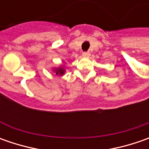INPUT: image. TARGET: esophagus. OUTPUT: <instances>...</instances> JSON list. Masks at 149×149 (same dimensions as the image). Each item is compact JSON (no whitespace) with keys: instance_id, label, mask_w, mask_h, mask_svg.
<instances>
[{"instance_id":"obj_1","label":"esophagus","mask_w":149,"mask_h":149,"mask_svg":"<svg viewBox=\"0 0 149 149\" xmlns=\"http://www.w3.org/2000/svg\"><path fill=\"white\" fill-rule=\"evenodd\" d=\"M82 55H83V57H84V58H89V56H90V53L89 52H83Z\"/></svg>"}]
</instances>
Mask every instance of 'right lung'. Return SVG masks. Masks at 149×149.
<instances>
[{"label":"right lung","mask_w":149,"mask_h":149,"mask_svg":"<svg viewBox=\"0 0 149 149\" xmlns=\"http://www.w3.org/2000/svg\"><path fill=\"white\" fill-rule=\"evenodd\" d=\"M53 72L55 73L57 75H60V76L64 75L65 73V65H61L59 67L53 68Z\"/></svg>","instance_id":"add662e5"}]
</instances>
